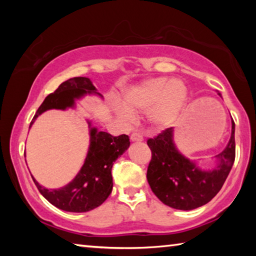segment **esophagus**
<instances>
[{"instance_id": "esophagus-1", "label": "esophagus", "mask_w": 256, "mask_h": 256, "mask_svg": "<svg viewBox=\"0 0 256 256\" xmlns=\"http://www.w3.org/2000/svg\"><path fill=\"white\" fill-rule=\"evenodd\" d=\"M131 141H133V142H142V141H144V136H142L140 133L134 132V133L131 134Z\"/></svg>"}]
</instances>
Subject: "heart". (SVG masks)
<instances>
[{
  "instance_id": "1",
  "label": "heart",
  "mask_w": 256,
  "mask_h": 256,
  "mask_svg": "<svg viewBox=\"0 0 256 256\" xmlns=\"http://www.w3.org/2000/svg\"><path fill=\"white\" fill-rule=\"evenodd\" d=\"M188 98V89L180 80L154 78L132 86L124 94V105L116 107V114L126 123L136 118L134 112H148L154 126L164 128L178 118Z\"/></svg>"
}]
</instances>
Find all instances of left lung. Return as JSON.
I'll return each mask as SVG.
<instances>
[{
    "label": "left lung",
    "instance_id": "obj_1",
    "mask_svg": "<svg viewBox=\"0 0 256 256\" xmlns=\"http://www.w3.org/2000/svg\"><path fill=\"white\" fill-rule=\"evenodd\" d=\"M222 97V94L218 92ZM152 158L146 172L151 190L164 204L177 210H193L206 204L222 190L235 162V123L232 120V136L228 144L216 154V166L202 170L177 149L174 128L149 138Z\"/></svg>",
    "mask_w": 256,
    "mask_h": 256
}]
</instances>
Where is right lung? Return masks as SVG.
<instances>
[{
  "label": "right lung",
  "instance_id": "obj_1",
  "mask_svg": "<svg viewBox=\"0 0 256 256\" xmlns=\"http://www.w3.org/2000/svg\"><path fill=\"white\" fill-rule=\"evenodd\" d=\"M86 94H96L102 98L89 78L78 76L63 82L55 92L45 98L29 128L42 112L50 110L76 108V102ZM86 123L90 136L88 152L81 170L70 183L60 188H46L32 175L42 196L54 206L64 211L86 212L102 204L112 190V164L130 146L128 136H112L107 132L98 131L92 125V120H86Z\"/></svg>",
  "mask_w": 256,
  "mask_h": 256
}]
</instances>
